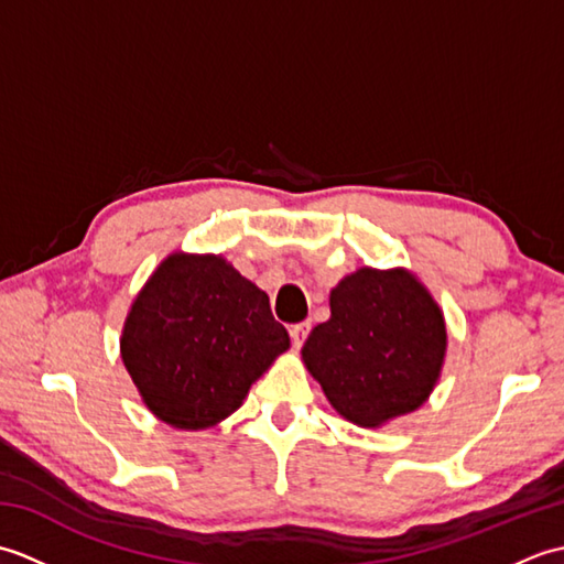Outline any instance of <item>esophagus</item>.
<instances>
[{
  "instance_id": "esophagus-1",
  "label": "esophagus",
  "mask_w": 564,
  "mask_h": 564,
  "mask_svg": "<svg viewBox=\"0 0 564 564\" xmlns=\"http://www.w3.org/2000/svg\"><path fill=\"white\" fill-rule=\"evenodd\" d=\"M307 334H310V322H297V325L291 327V339L295 346H303Z\"/></svg>"
}]
</instances>
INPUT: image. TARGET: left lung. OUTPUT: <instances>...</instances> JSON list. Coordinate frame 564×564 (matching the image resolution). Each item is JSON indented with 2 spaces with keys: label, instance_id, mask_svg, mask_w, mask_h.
<instances>
[{
  "label": "left lung",
  "instance_id": "left-lung-1",
  "mask_svg": "<svg viewBox=\"0 0 564 564\" xmlns=\"http://www.w3.org/2000/svg\"><path fill=\"white\" fill-rule=\"evenodd\" d=\"M329 310L301 354L334 410L366 429L419 410L448 344L426 285L406 269L364 267L332 289Z\"/></svg>",
  "mask_w": 564,
  "mask_h": 564
}]
</instances>
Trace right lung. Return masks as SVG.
I'll return each mask as SVG.
<instances>
[{"label": "right lung", "instance_id": "obj_1", "mask_svg": "<svg viewBox=\"0 0 564 564\" xmlns=\"http://www.w3.org/2000/svg\"><path fill=\"white\" fill-rule=\"evenodd\" d=\"M291 346L269 295L218 254L166 257L135 295L121 358L148 410L174 429L223 422Z\"/></svg>", "mask_w": 564, "mask_h": 564}]
</instances>
